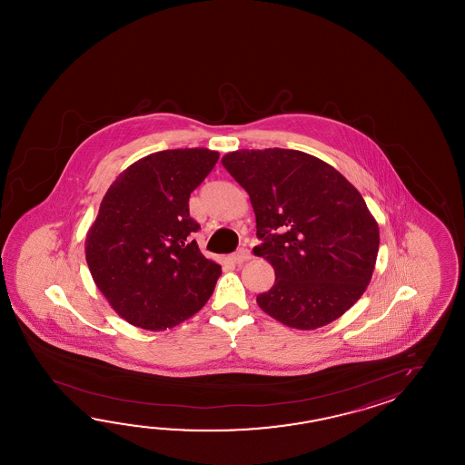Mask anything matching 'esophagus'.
Segmentation results:
<instances>
[{
	"label": "esophagus",
	"mask_w": 465,
	"mask_h": 465,
	"mask_svg": "<svg viewBox=\"0 0 465 465\" xmlns=\"http://www.w3.org/2000/svg\"><path fill=\"white\" fill-rule=\"evenodd\" d=\"M249 259H251V252H249V249H246V247L237 249L236 252L231 256V261L234 264H242V262H246Z\"/></svg>",
	"instance_id": "esophagus-1"
}]
</instances>
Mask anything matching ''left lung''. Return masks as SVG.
<instances>
[{"label": "left lung", "mask_w": 465, "mask_h": 465, "mask_svg": "<svg viewBox=\"0 0 465 465\" xmlns=\"http://www.w3.org/2000/svg\"><path fill=\"white\" fill-rule=\"evenodd\" d=\"M223 166L256 214V256L276 281L257 304L279 322L317 329L342 316L371 282L379 228L339 171L294 149H241Z\"/></svg>", "instance_id": "left-lung-1"}]
</instances>
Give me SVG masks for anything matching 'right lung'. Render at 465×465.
<instances>
[{"instance_id":"obj_1","label":"right lung","mask_w":465,"mask_h":465,"mask_svg":"<svg viewBox=\"0 0 465 465\" xmlns=\"http://www.w3.org/2000/svg\"><path fill=\"white\" fill-rule=\"evenodd\" d=\"M209 149H166L109 186L86 237L91 276L133 326L163 331L208 302L221 266L201 254L189 196L218 163Z\"/></svg>"}]
</instances>
